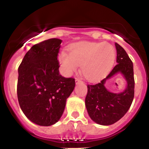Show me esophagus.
<instances>
[{"instance_id": "esophagus-1", "label": "esophagus", "mask_w": 149, "mask_h": 149, "mask_svg": "<svg viewBox=\"0 0 149 149\" xmlns=\"http://www.w3.org/2000/svg\"><path fill=\"white\" fill-rule=\"evenodd\" d=\"M80 83H82V81L79 79V78H76V84H78Z\"/></svg>"}]
</instances>
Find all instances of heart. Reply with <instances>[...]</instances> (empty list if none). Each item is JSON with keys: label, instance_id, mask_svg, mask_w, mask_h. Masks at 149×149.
Returning <instances> with one entry per match:
<instances>
[{"label": "heart", "instance_id": "b5f03b06", "mask_svg": "<svg viewBox=\"0 0 149 149\" xmlns=\"http://www.w3.org/2000/svg\"><path fill=\"white\" fill-rule=\"evenodd\" d=\"M115 57V49L109 43L79 42L71 45L69 54L61 52L58 55V61L67 76H71L81 66L84 78L88 81L95 82L109 73Z\"/></svg>", "mask_w": 149, "mask_h": 149}]
</instances>
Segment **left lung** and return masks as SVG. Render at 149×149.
<instances>
[{
	"label": "left lung",
	"mask_w": 149,
	"mask_h": 149,
	"mask_svg": "<svg viewBox=\"0 0 149 149\" xmlns=\"http://www.w3.org/2000/svg\"><path fill=\"white\" fill-rule=\"evenodd\" d=\"M117 64L100 82L88 85L86 107L91 120L101 125H110L120 120L129 110L134 96V78L133 63L125 50L115 43ZM121 72L127 82L123 92L113 93L104 87L107 80Z\"/></svg>",
	"instance_id": "8db88e82"
}]
</instances>
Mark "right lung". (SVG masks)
<instances>
[{"label":"right lung","instance_id":"1","mask_svg":"<svg viewBox=\"0 0 149 149\" xmlns=\"http://www.w3.org/2000/svg\"><path fill=\"white\" fill-rule=\"evenodd\" d=\"M61 42L53 38L32 46L18 68L20 108L29 120L40 126H51L59 120L76 85L73 78L59 74L57 56Z\"/></svg>","mask_w":149,"mask_h":149}]
</instances>
